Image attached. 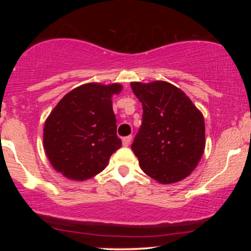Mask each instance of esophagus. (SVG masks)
Listing matches in <instances>:
<instances>
[{
	"label": "esophagus",
	"instance_id": "esophagus-1",
	"mask_svg": "<svg viewBox=\"0 0 251 251\" xmlns=\"http://www.w3.org/2000/svg\"><path fill=\"white\" fill-rule=\"evenodd\" d=\"M131 140H132V135H127V137L123 138V145L128 146L129 144H131Z\"/></svg>",
	"mask_w": 251,
	"mask_h": 251
}]
</instances>
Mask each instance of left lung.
<instances>
[{
	"mask_svg": "<svg viewBox=\"0 0 251 251\" xmlns=\"http://www.w3.org/2000/svg\"><path fill=\"white\" fill-rule=\"evenodd\" d=\"M143 105V123L132 150L146 175L162 184L194 171L205 148L203 114L181 89L166 81L132 82Z\"/></svg>",
	"mask_w": 251,
	"mask_h": 251,
	"instance_id": "left-lung-1",
	"label": "left lung"
}]
</instances>
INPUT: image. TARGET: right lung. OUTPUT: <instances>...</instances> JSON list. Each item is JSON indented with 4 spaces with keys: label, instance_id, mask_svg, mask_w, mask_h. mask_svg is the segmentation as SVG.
Returning <instances> with one entry per match:
<instances>
[{
    "label": "right lung",
    "instance_id": "obj_1",
    "mask_svg": "<svg viewBox=\"0 0 251 251\" xmlns=\"http://www.w3.org/2000/svg\"><path fill=\"white\" fill-rule=\"evenodd\" d=\"M119 83H86L74 88L51 111L43 128L46 154L57 172L74 180H86L107 166L122 146L112 96Z\"/></svg>",
    "mask_w": 251,
    "mask_h": 251
}]
</instances>
